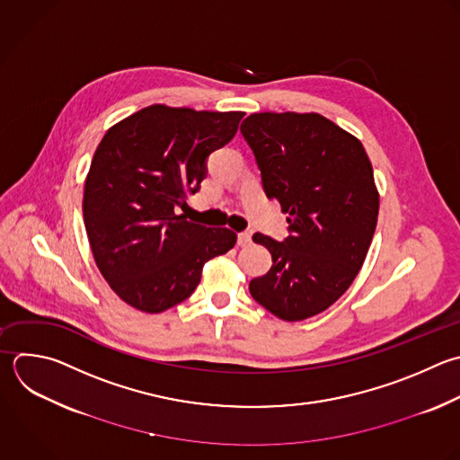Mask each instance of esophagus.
I'll return each mask as SVG.
<instances>
[{"instance_id": "34e87169", "label": "esophagus", "mask_w": 460, "mask_h": 460, "mask_svg": "<svg viewBox=\"0 0 460 460\" xmlns=\"http://www.w3.org/2000/svg\"><path fill=\"white\" fill-rule=\"evenodd\" d=\"M252 243V232H241L237 234V244L239 246H246Z\"/></svg>"}]
</instances>
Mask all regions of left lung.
<instances>
[{
    "label": "left lung",
    "mask_w": 460,
    "mask_h": 460,
    "mask_svg": "<svg viewBox=\"0 0 460 460\" xmlns=\"http://www.w3.org/2000/svg\"><path fill=\"white\" fill-rule=\"evenodd\" d=\"M262 189L288 214V237L255 234L273 266L250 282L270 313L298 322L325 311L356 279L379 196L358 138L318 113H253L241 124Z\"/></svg>",
    "instance_id": "left-lung-1"
}]
</instances>
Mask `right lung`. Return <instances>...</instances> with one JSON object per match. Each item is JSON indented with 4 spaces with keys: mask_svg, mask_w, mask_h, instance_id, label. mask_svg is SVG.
I'll return each instance as SVG.
<instances>
[{
    "mask_svg": "<svg viewBox=\"0 0 460 460\" xmlns=\"http://www.w3.org/2000/svg\"><path fill=\"white\" fill-rule=\"evenodd\" d=\"M243 117L155 104L104 135L84 185V225L101 273L129 305L162 313L183 302L203 264L234 248L232 230L187 221L180 210Z\"/></svg>",
    "mask_w": 460,
    "mask_h": 460,
    "instance_id": "1",
    "label": "right lung"
}]
</instances>
